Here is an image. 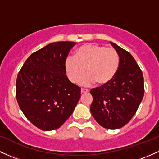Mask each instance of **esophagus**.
Here are the masks:
<instances>
[{
  "mask_svg": "<svg viewBox=\"0 0 159 159\" xmlns=\"http://www.w3.org/2000/svg\"><path fill=\"white\" fill-rule=\"evenodd\" d=\"M81 93H88V92H89V90H88V89L81 88Z\"/></svg>",
  "mask_w": 159,
  "mask_h": 159,
  "instance_id": "34e87169",
  "label": "esophagus"
}]
</instances>
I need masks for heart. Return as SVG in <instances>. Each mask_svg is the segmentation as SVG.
Returning a JSON list of instances; mask_svg holds the SVG:
<instances>
[{"instance_id":"b5f03b06","label":"heart","mask_w":159,"mask_h":159,"mask_svg":"<svg viewBox=\"0 0 159 159\" xmlns=\"http://www.w3.org/2000/svg\"><path fill=\"white\" fill-rule=\"evenodd\" d=\"M119 55L112 48H106L97 43H88L78 48L75 56H69L65 61V69L71 82L84 86L110 82L119 67Z\"/></svg>"}]
</instances>
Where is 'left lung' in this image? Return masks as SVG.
Listing matches in <instances>:
<instances>
[{
  "label": "left lung",
  "mask_w": 159,
  "mask_h": 159,
  "mask_svg": "<svg viewBox=\"0 0 159 159\" xmlns=\"http://www.w3.org/2000/svg\"><path fill=\"white\" fill-rule=\"evenodd\" d=\"M119 55V67L110 82L91 89L92 116L107 129L121 128L131 120L144 95L142 71L129 52L110 42Z\"/></svg>",
  "instance_id": "1"
}]
</instances>
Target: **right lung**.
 <instances>
[{"label":"right lung","instance_id":"1","mask_svg":"<svg viewBox=\"0 0 159 159\" xmlns=\"http://www.w3.org/2000/svg\"><path fill=\"white\" fill-rule=\"evenodd\" d=\"M75 42L49 43L33 53L19 71L16 96L31 123L42 130L60 128L81 97V88L66 75L65 61Z\"/></svg>","mask_w":159,"mask_h":159}]
</instances>
